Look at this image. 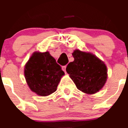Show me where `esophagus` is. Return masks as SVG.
<instances>
[{"mask_svg":"<svg viewBox=\"0 0 128 128\" xmlns=\"http://www.w3.org/2000/svg\"><path fill=\"white\" fill-rule=\"evenodd\" d=\"M62 69L63 71H64V72H66V66H63L62 67Z\"/></svg>","mask_w":128,"mask_h":128,"instance_id":"1","label":"esophagus"}]
</instances>
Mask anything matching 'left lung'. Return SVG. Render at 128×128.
Returning a JSON list of instances; mask_svg holds the SVG:
<instances>
[{
	"instance_id": "1",
	"label": "left lung",
	"mask_w": 128,
	"mask_h": 128,
	"mask_svg": "<svg viewBox=\"0 0 128 128\" xmlns=\"http://www.w3.org/2000/svg\"><path fill=\"white\" fill-rule=\"evenodd\" d=\"M74 58L66 68V71L77 88L87 94L101 90L107 78L106 66L100 59L90 53L77 50L72 53Z\"/></svg>"
}]
</instances>
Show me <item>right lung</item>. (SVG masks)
I'll return each mask as SVG.
<instances>
[{"label":"right lung","instance_id":"right-lung-1","mask_svg":"<svg viewBox=\"0 0 128 128\" xmlns=\"http://www.w3.org/2000/svg\"><path fill=\"white\" fill-rule=\"evenodd\" d=\"M64 72L49 52H34L24 67V77L31 90L40 96L56 90Z\"/></svg>","mask_w":128,"mask_h":128}]
</instances>
